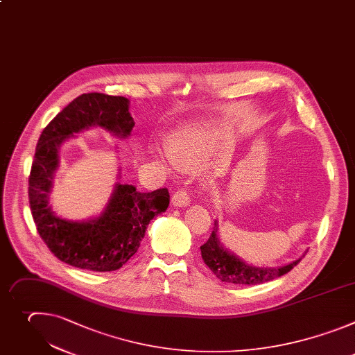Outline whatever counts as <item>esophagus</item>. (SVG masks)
Here are the masks:
<instances>
[{
  "label": "esophagus",
  "mask_w": 355,
  "mask_h": 355,
  "mask_svg": "<svg viewBox=\"0 0 355 355\" xmlns=\"http://www.w3.org/2000/svg\"><path fill=\"white\" fill-rule=\"evenodd\" d=\"M172 204L175 207H187L190 204V196L186 190H178L172 196Z\"/></svg>",
  "instance_id": "34e87169"
}]
</instances>
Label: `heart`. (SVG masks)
Here are the masks:
<instances>
[{"label": "heart", "instance_id": "1", "mask_svg": "<svg viewBox=\"0 0 355 355\" xmlns=\"http://www.w3.org/2000/svg\"><path fill=\"white\" fill-rule=\"evenodd\" d=\"M153 154L166 168L178 166L191 172L205 164L211 155V146L205 134L193 128H182L172 135L169 151L154 147Z\"/></svg>", "mask_w": 355, "mask_h": 355}]
</instances>
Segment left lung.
<instances>
[{"instance_id":"1","label":"left lung","mask_w":355,"mask_h":355,"mask_svg":"<svg viewBox=\"0 0 355 355\" xmlns=\"http://www.w3.org/2000/svg\"><path fill=\"white\" fill-rule=\"evenodd\" d=\"M201 257L208 268L224 282L236 286H257L291 271L301 260L279 267H254L227 250L218 238V223L214 221L208 241L200 246Z\"/></svg>"}]
</instances>
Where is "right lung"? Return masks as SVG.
<instances>
[{
  "label": "right lung",
  "instance_id": "right-lung-1",
  "mask_svg": "<svg viewBox=\"0 0 355 355\" xmlns=\"http://www.w3.org/2000/svg\"><path fill=\"white\" fill-rule=\"evenodd\" d=\"M99 125L125 138L134 120L128 99L83 94L67 105L42 131L29 175V204L37 232L61 261L89 271L119 270L137 252L150 221L166 211L168 189L139 193L132 184L114 186L101 214L88 221L57 217L49 204L61 144L74 134Z\"/></svg>",
  "mask_w": 355,
  "mask_h": 355
}]
</instances>
